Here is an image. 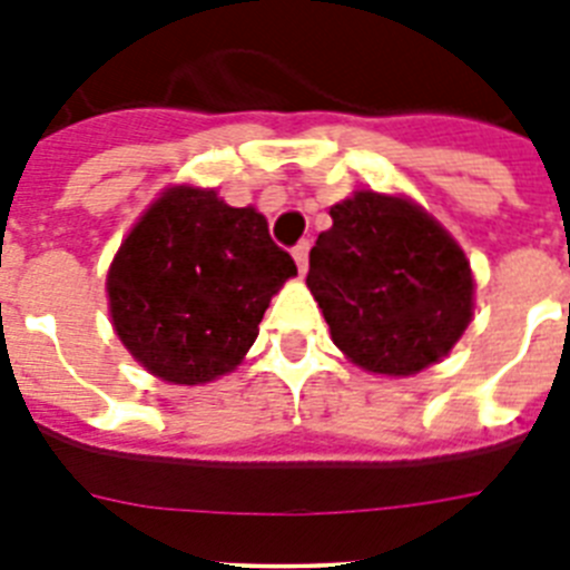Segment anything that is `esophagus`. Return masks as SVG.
Segmentation results:
<instances>
[{
    "instance_id": "esophagus-1",
    "label": "esophagus",
    "mask_w": 570,
    "mask_h": 570,
    "mask_svg": "<svg viewBox=\"0 0 570 570\" xmlns=\"http://www.w3.org/2000/svg\"><path fill=\"white\" fill-rule=\"evenodd\" d=\"M308 250H311V242L308 239H302L299 245H294V259H296V268H299V274H305L308 271Z\"/></svg>"
}]
</instances>
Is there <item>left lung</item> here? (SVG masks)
Instances as JSON below:
<instances>
[{"label": "left lung", "mask_w": 570, "mask_h": 570, "mask_svg": "<svg viewBox=\"0 0 570 570\" xmlns=\"http://www.w3.org/2000/svg\"><path fill=\"white\" fill-rule=\"evenodd\" d=\"M311 248L308 288L331 340L371 374L411 376L456 345L473 314L462 248L420 205L356 190Z\"/></svg>", "instance_id": "8db88e82"}]
</instances>
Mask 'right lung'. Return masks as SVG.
<instances>
[{"label": "right lung", "mask_w": 570, "mask_h": 570, "mask_svg": "<svg viewBox=\"0 0 570 570\" xmlns=\"http://www.w3.org/2000/svg\"><path fill=\"white\" fill-rule=\"evenodd\" d=\"M294 274L265 216L230 208L216 190L176 185L110 262V320L145 371L205 385L239 365L271 296Z\"/></svg>", "instance_id": "1"}]
</instances>
